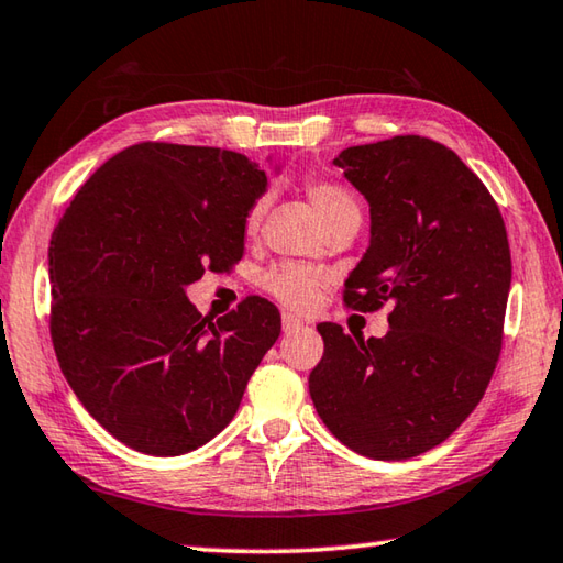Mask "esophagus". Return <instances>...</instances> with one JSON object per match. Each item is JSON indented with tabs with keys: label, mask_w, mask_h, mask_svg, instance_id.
I'll return each instance as SVG.
<instances>
[{
	"label": "esophagus",
	"mask_w": 563,
	"mask_h": 563,
	"mask_svg": "<svg viewBox=\"0 0 563 563\" xmlns=\"http://www.w3.org/2000/svg\"><path fill=\"white\" fill-rule=\"evenodd\" d=\"M305 322L300 317H295L290 312H283V332L290 334V332H297V329H302Z\"/></svg>",
	"instance_id": "34e87169"
}]
</instances>
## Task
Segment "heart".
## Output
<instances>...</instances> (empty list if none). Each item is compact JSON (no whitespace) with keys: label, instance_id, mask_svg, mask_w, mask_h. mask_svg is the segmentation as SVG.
Segmentation results:
<instances>
[{"label":"heart","instance_id":"b5f03b06","mask_svg":"<svg viewBox=\"0 0 563 563\" xmlns=\"http://www.w3.org/2000/svg\"><path fill=\"white\" fill-rule=\"evenodd\" d=\"M305 195L329 231L339 224L354 222V219L361 222V207L356 195L344 185L332 180H307ZM268 205L271 197L261 195L258 200L249 207L246 231L258 229ZM263 288L273 297H278L283 305L295 307V310H307V307L317 300L319 288H322V275L305 266H297V263H280V266H273L263 275Z\"/></svg>","mask_w":563,"mask_h":563}]
</instances>
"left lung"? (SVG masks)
<instances>
[{
	"label": "left lung",
	"mask_w": 563,
	"mask_h": 563,
	"mask_svg": "<svg viewBox=\"0 0 563 563\" xmlns=\"http://www.w3.org/2000/svg\"><path fill=\"white\" fill-rule=\"evenodd\" d=\"M334 165L371 207V244L344 302L393 312L383 339L319 324L310 395L351 451L412 459L454 434L488 388L512 280L508 231L478 175L432 139L351 146Z\"/></svg>",
	"instance_id": "1"
}]
</instances>
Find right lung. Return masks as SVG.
I'll use <instances>...</instances> for the list:
<instances>
[{
    "label": "right lung",
    "mask_w": 563,
    "mask_h": 563,
    "mask_svg": "<svg viewBox=\"0 0 563 563\" xmlns=\"http://www.w3.org/2000/svg\"><path fill=\"white\" fill-rule=\"evenodd\" d=\"M266 187L241 153L146 141L99 165L65 209L48 249L53 349L121 444L180 456L234 420L280 312L253 295L209 322L185 288L241 261Z\"/></svg>",
    "instance_id": "1"
}]
</instances>
